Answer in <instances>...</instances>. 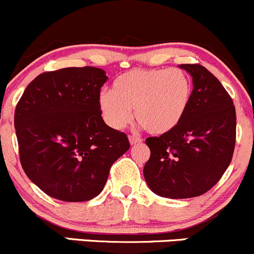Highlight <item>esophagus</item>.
I'll use <instances>...</instances> for the list:
<instances>
[{
	"mask_svg": "<svg viewBox=\"0 0 254 254\" xmlns=\"http://www.w3.org/2000/svg\"><path fill=\"white\" fill-rule=\"evenodd\" d=\"M129 141H130V143H131V145H136V143L142 142V139H140L139 136H135V135H130Z\"/></svg>",
	"mask_w": 254,
	"mask_h": 254,
	"instance_id": "obj_1",
	"label": "esophagus"
}]
</instances>
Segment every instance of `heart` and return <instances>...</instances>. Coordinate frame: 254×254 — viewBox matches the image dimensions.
<instances>
[{"mask_svg": "<svg viewBox=\"0 0 254 254\" xmlns=\"http://www.w3.org/2000/svg\"><path fill=\"white\" fill-rule=\"evenodd\" d=\"M193 83L181 68H134L118 76L112 91L99 94L102 118L113 129L131 122L145 131L163 135L176 129L190 104Z\"/></svg>", "mask_w": 254, "mask_h": 254, "instance_id": "1", "label": "heart"}]
</instances>
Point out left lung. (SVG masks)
Wrapping results in <instances>:
<instances>
[{
	"mask_svg": "<svg viewBox=\"0 0 254 254\" xmlns=\"http://www.w3.org/2000/svg\"><path fill=\"white\" fill-rule=\"evenodd\" d=\"M193 77L190 104L181 124L146 139L151 155L143 177L160 196L186 199L206 193L231 163L236 143V109L231 96L207 68L182 64Z\"/></svg>",
	"mask_w": 254,
	"mask_h": 254,
	"instance_id": "left-lung-1",
	"label": "left lung"
}]
</instances>
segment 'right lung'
Here are the masks:
<instances>
[{
	"label": "right lung",
	"instance_id": "add662e5",
	"mask_svg": "<svg viewBox=\"0 0 254 254\" xmlns=\"http://www.w3.org/2000/svg\"><path fill=\"white\" fill-rule=\"evenodd\" d=\"M108 77L101 68L67 67L37 76L14 112L19 160L28 178L63 201H87L104 188L113 163L130 148L98 106Z\"/></svg>",
	"mask_w": 254,
	"mask_h": 254
}]
</instances>
